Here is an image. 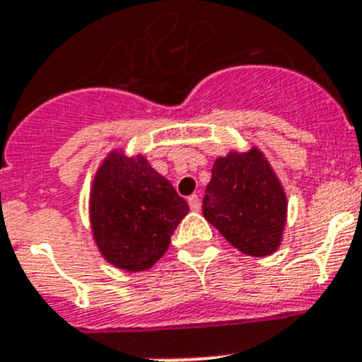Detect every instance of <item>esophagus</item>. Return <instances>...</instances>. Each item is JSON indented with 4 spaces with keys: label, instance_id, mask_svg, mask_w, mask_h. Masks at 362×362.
Returning a JSON list of instances; mask_svg holds the SVG:
<instances>
[{
    "label": "esophagus",
    "instance_id": "1",
    "mask_svg": "<svg viewBox=\"0 0 362 362\" xmlns=\"http://www.w3.org/2000/svg\"><path fill=\"white\" fill-rule=\"evenodd\" d=\"M187 202H189V207H191V211H200V199H199V194H191L189 199H187Z\"/></svg>",
    "mask_w": 362,
    "mask_h": 362
}]
</instances>
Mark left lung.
Masks as SVG:
<instances>
[{
	"instance_id": "8db88e82",
	"label": "left lung",
	"mask_w": 362,
	"mask_h": 362,
	"mask_svg": "<svg viewBox=\"0 0 362 362\" xmlns=\"http://www.w3.org/2000/svg\"><path fill=\"white\" fill-rule=\"evenodd\" d=\"M204 216L222 237L251 257H266L281 246L288 200L262 151H231L213 163L204 194Z\"/></svg>"
}]
</instances>
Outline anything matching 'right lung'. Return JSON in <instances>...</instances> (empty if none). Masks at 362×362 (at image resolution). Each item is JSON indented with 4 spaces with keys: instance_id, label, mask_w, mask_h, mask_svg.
<instances>
[{
    "instance_id": "obj_1",
    "label": "right lung",
    "mask_w": 362,
    "mask_h": 362,
    "mask_svg": "<svg viewBox=\"0 0 362 362\" xmlns=\"http://www.w3.org/2000/svg\"><path fill=\"white\" fill-rule=\"evenodd\" d=\"M189 206L146 156L111 151L94 175L89 197L93 237L107 262L146 272L168 251Z\"/></svg>"
}]
</instances>
